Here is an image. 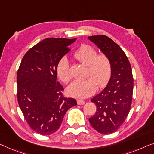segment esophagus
Returning <instances> with one entry per match:
<instances>
[{
    "label": "esophagus",
    "mask_w": 154,
    "mask_h": 154,
    "mask_svg": "<svg viewBox=\"0 0 154 154\" xmlns=\"http://www.w3.org/2000/svg\"><path fill=\"white\" fill-rule=\"evenodd\" d=\"M77 102L78 105H84V104L85 103V101L83 100H81V99H78V100H77Z\"/></svg>",
    "instance_id": "34e87169"
}]
</instances>
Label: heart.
<instances>
[{"mask_svg": "<svg viewBox=\"0 0 154 154\" xmlns=\"http://www.w3.org/2000/svg\"><path fill=\"white\" fill-rule=\"evenodd\" d=\"M75 59L82 64L88 66V75L91 77L75 81L68 87L67 92L71 96L86 98L96 91L97 84L102 87L108 82L112 73V64L109 58L105 54H97L94 47L88 45H82L73 54ZM58 77L64 83L71 79L70 63L68 58L63 57L56 66Z\"/></svg>", "mask_w": 154, "mask_h": 154, "instance_id": "heart-1", "label": "heart"}]
</instances>
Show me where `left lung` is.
I'll return each mask as SVG.
<instances>
[{
    "label": "left lung",
    "instance_id": "left-lung-1",
    "mask_svg": "<svg viewBox=\"0 0 154 154\" xmlns=\"http://www.w3.org/2000/svg\"><path fill=\"white\" fill-rule=\"evenodd\" d=\"M88 39L109 58L112 73L104 89L91 99L97 110L88 119L98 133L110 134L119 129L128 114L133 98V78L131 64L124 51L106 35H94Z\"/></svg>",
    "mask_w": 154,
    "mask_h": 154
}]
</instances>
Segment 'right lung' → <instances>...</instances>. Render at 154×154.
Wrapping results in <instances>:
<instances>
[{"instance_id": "1", "label": "right lung", "mask_w": 154, "mask_h": 154, "mask_svg": "<svg viewBox=\"0 0 154 154\" xmlns=\"http://www.w3.org/2000/svg\"><path fill=\"white\" fill-rule=\"evenodd\" d=\"M77 38H46L26 53L17 75V99L29 126L49 135L57 131L66 112L77 105L65 98L63 87L56 81V66Z\"/></svg>"}]
</instances>
